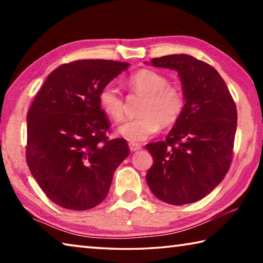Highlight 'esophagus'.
I'll return each mask as SVG.
<instances>
[{
  "instance_id": "obj_1",
  "label": "esophagus",
  "mask_w": 263,
  "mask_h": 263,
  "mask_svg": "<svg viewBox=\"0 0 263 263\" xmlns=\"http://www.w3.org/2000/svg\"><path fill=\"white\" fill-rule=\"evenodd\" d=\"M128 147H130L131 152H136V151L141 149V145L137 144V142H128Z\"/></svg>"
}]
</instances>
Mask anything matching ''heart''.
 Here are the masks:
<instances>
[{
    "instance_id": "1",
    "label": "heart",
    "mask_w": 263,
    "mask_h": 263,
    "mask_svg": "<svg viewBox=\"0 0 263 263\" xmlns=\"http://www.w3.org/2000/svg\"><path fill=\"white\" fill-rule=\"evenodd\" d=\"M132 91L144 96L138 109L139 116L118 127V133L131 142L147 139L159 130L175 124L184 109V95L169 86V80L155 70L140 69L127 79ZM101 108L111 119L118 122L124 116V99L115 84L108 83L99 92Z\"/></svg>"
}]
</instances>
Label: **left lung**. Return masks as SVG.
<instances>
[{
	"label": "left lung",
	"instance_id": "8db88e82",
	"mask_svg": "<svg viewBox=\"0 0 263 263\" xmlns=\"http://www.w3.org/2000/svg\"><path fill=\"white\" fill-rule=\"evenodd\" d=\"M151 64L176 70L185 103L166 140L146 145L153 157L146 181L154 196L168 204L197 202L229 172L237 106L224 80L206 62L172 54L154 58Z\"/></svg>",
	"mask_w": 263,
	"mask_h": 263
}]
</instances>
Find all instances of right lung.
I'll use <instances>...</instances> for the list:
<instances>
[{
	"label": "right lung",
	"mask_w": 263,
	"mask_h": 263,
	"mask_svg": "<svg viewBox=\"0 0 263 263\" xmlns=\"http://www.w3.org/2000/svg\"><path fill=\"white\" fill-rule=\"evenodd\" d=\"M130 64L88 59L64 64L48 75L28 111L26 162L52 202L69 210L95 208L130 154L125 139H109L99 102L101 88Z\"/></svg>",
	"instance_id": "right-lung-1"
}]
</instances>
